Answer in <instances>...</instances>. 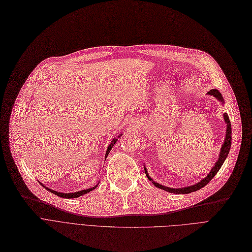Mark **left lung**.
I'll use <instances>...</instances> for the list:
<instances>
[{"mask_svg":"<svg viewBox=\"0 0 252 252\" xmlns=\"http://www.w3.org/2000/svg\"><path fill=\"white\" fill-rule=\"evenodd\" d=\"M208 94H211V95H213V96H215V97H217V99L220 100L221 103H223L222 95H221V94H220V92H218L217 90H211V91H210L209 93H208ZM223 117H224V120H225V124H226V126H226L225 139H224V142H223L222 147H221V150H220V158H218V160L216 161L215 166L212 168L211 172L207 175V177H206V178H204L203 180H201L199 183H196V184L191 185V187L183 188V189H171V188L163 187V185L158 184V183H157V182L153 181V180L148 176L147 172L145 171L147 178H148V179H149L153 184H155L157 188H158V189H163V190H166V191H169V192H172V193H177V194H179V193H189V192H192V191H195V190H199L200 189L204 188L206 184H208V183H209V182L213 179V177H214L215 175L217 174V172L220 171V169L221 168V166H222V163H223L224 159L226 158V157H227V155H228V151H229V149H231V144H232V126H231V122H229L228 115H227L226 113H224V114H223Z\"/></svg>","mask_w":252,"mask_h":252,"instance_id":"left-lung-1","label":"left lung"}]
</instances>
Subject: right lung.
I'll return each instance as SVG.
<instances>
[{"mask_svg":"<svg viewBox=\"0 0 252 252\" xmlns=\"http://www.w3.org/2000/svg\"><path fill=\"white\" fill-rule=\"evenodd\" d=\"M118 137H119V136H118ZM116 141H117V139H113V141L111 142V144L109 145V147H108V149H107V152H106V158L108 157L109 152H110L111 148L114 146V144H115V142H116ZM42 187H44V188H45V185H43V184H42ZM96 187H97V185H94V188L87 189H84V190H80V191H76V192H71V193H63V192H58V191H56V190H52V189H47V188H45V189H46L47 190H49L50 192L54 193L56 195L62 196V198H65V199H73V198H78V196H80V195H82V194H85V193H87V192H90V191L94 190Z\"/></svg>","mask_w":252,"mask_h":252,"instance_id":"obj_1","label":"right lung"}]
</instances>
